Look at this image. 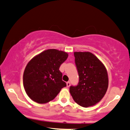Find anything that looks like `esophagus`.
Masks as SVG:
<instances>
[{
	"label": "esophagus",
	"mask_w": 130,
	"mask_h": 130,
	"mask_svg": "<svg viewBox=\"0 0 130 130\" xmlns=\"http://www.w3.org/2000/svg\"><path fill=\"white\" fill-rule=\"evenodd\" d=\"M70 86V82L69 81V82H67V87H69Z\"/></svg>",
	"instance_id": "34e87169"
}]
</instances>
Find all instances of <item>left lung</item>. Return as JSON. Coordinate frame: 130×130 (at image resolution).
I'll use <instances>...</instances> for the list:
<instances>
[{"label": "left lung", "instance_id": "8db88e82", "mask_svg": "<svg viewBox=\"0 0 130 130\" xmlns=\"http://www.w3.org/2000/svg\"><path fill=\"white\" fill-rule=\"evenodd\" d=\"M74 56L79 82L76 86H70V93L80 106L85 108L93 106L103 98L108 89L107 71L91 53L76 52Z\"/></svg>", "mask_w": 130, "mask_h": 130}]
</instances>
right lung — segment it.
<instances>
[{"label": "right lung", "instance_id": "add662e5", "mask_svg": "<svg viewBox=\"0 0 130 130\" xmlns=\"http://www.w3.org/2000/svg\"><path fill=\"white\" fill-rule=\"evenodd\" d=\"M68 56L65 52L48 49L34 57L27 63L23 83L30 99L38 103H48L66 87L59 68Z\"/></svg>", "mask_w": 130, "mask_h": 130}]
</instances>
